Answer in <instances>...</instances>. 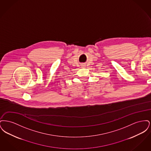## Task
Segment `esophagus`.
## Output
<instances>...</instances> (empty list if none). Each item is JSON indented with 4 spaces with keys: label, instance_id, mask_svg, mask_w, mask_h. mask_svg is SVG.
I'll list each match as a JSON object with an SVG mask.
<instances>
[{
    "label": "esophagus",
    "instance_id": "34e87169",
    "mask_svg": "<svg viewBox=\"0 0 151 151\" xmlns=\"http://www.w3.org/2000/svg\"><path fill=\"white\" fill-rule=\"evenodd\" d=\"M82 67H84V65H82Z\"/></svg>",
    "mask_w": 151,
    "mask_h": 151
}]
</instances>
